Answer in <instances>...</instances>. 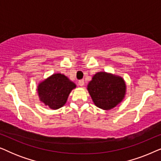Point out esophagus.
Returning a JSON list of instances; mask_svg holds the SVG:
<instances>
[{
	"instance_id": "34e87169",
	"label": "esophagus",
	"mask_w": 161,
	"mask_h": 161,
	"mask_svg": "<svg viewBox=\"0 0 161 161\" xmlns=\"http://www.w3.org/2000/svg\"><path fill=\"white\" fill-rule=\"evenodd\" d=\"M78 84L80 86H83L84 85V80H78Z\"/></svg>"
}]
</instances>
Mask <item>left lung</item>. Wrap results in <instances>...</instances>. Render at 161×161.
<instances>
[{
  "instance_id": "left-lung-1",
  "label": "left lung",
  "mask_w": 161,
  "mask_h": 161,
  "mask_svg": "<svg viewBox=\"0 0 161 161\" xmlns=\"http://www.w3.org/2000/svg\"><path fill=\"white\" fill-rule=\"evenodd\" d=\"M87 89L96 106L110 110L124 99L126 85L121 77L100 72L93 76Z\"/></svg>"
}]
</instances>
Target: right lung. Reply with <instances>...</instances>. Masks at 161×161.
<instances>
[{
	"label": "right lung",
	"mask_w": 161,
	"mask_h": 161,
	"mask_svg": "<svg viewBox=\"0 0 161 161\" xmlns=\"http://www.w3.org/2000/svg\"><path fill=\"white\" fill-rule=\"evenodd\" d=\"M75 87L76 85L64 75L57 73L39 83L37 91L40 101L56 110L64 105L70 92Z\"/></svg>",
	"instance_id": "add662e5"
}]
</instances>
